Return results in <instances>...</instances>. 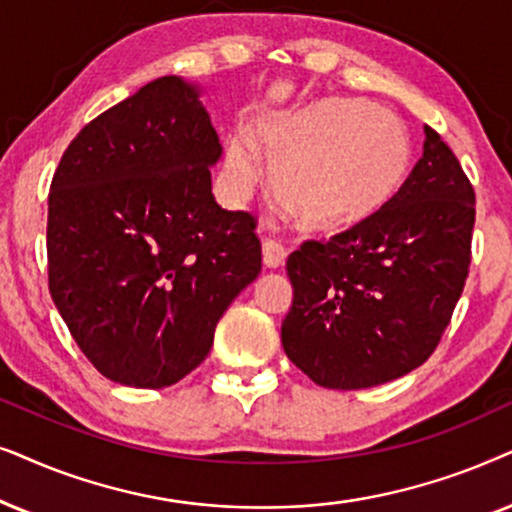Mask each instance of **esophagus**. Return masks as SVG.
<instances>
[{
  "instance_id": "1",
  "label": "esophagus",
  "mask_w": 512,
  "mask_h": 512,
  "mask_svg": "<svg viewBox=\"0 0 512 512\" xmlns=\"http://www.w3.org/2000/svg\"><path fill=\"white\" fill-rule=\"evenodd\" d=\"M285 257H288V248H285L281 241H276V238H264L262 243L264 267L278 269L285 262Z\"/></svg>"
}]
</instances>
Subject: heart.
<instances>
[{
  "mask_svg": "<svg viewBox=\"0 0 512 512\" xmlns=\"http://www.w3.org/2000/svg\"><path fill=\"white\" fill-rule=\"evenodd\" d=\"M271 166L276 199L306 229L335 231L377 215L412 166L403 121L363 100L330 98L292 112L257 133ZM236 185H255L260 166L250 142H229Z\"/></svg>",
  "mask_w": 512,
  "mask_h": 512,
  "instance_id": "obj_1",
  "label": "heart"
}]
</instances>
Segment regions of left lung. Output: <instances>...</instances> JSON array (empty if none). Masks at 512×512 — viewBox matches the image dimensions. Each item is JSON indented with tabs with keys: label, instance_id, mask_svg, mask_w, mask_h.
<instances>
[{
	"label": "left lung",
	"instance_id": "left-lung-1",
	"mask_svg": "<svg viewBox=\"0 0 512 512\" xmlns=\"http://www.w3.org/2000/svg\"><path fill=\"white\" fill-rule=\"evenodd\" d=\"M424 156L370 220L288 257V358L318 386L356 391L426 363L470 267L475 192L431 126Z\"/></svg>",
	"mask_w": 512,
	"mask_h": 512
}]
</instances>
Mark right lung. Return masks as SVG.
<instances>
[{"mask_svg": "<svg viewBox=\"0 0 512 512\" xmlns=\"http://www.w3.org/2000/svg\"><path fill=\"white\" fill-rule=\"evenodd\" d=\"M220 156L199 88L180 77L149 81L65 149L49 192V290L102 377H187L262 271L257 220L210 189Z\"/></svg>", "mask_w": 512, "mask_h": 512, "instance_id": "right-lung-1", "label": "right lung"}]
</instances>
